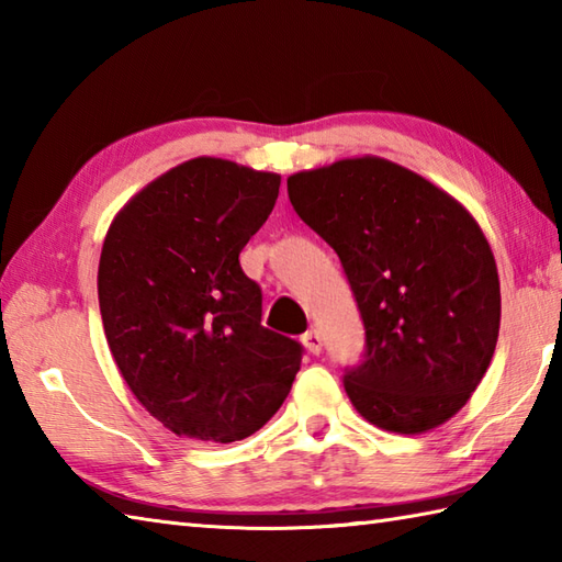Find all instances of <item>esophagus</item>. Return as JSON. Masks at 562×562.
I'll list each match as a JSON object with an SVG mask.
<instances>
[{"instance_id": "34e87169", "label": "esophagus", "mask_w": 562, "mask_h": 562, "mask_svg": "<svg viewBox=\"0 0 562 562\" xmlns=\"http://www.w3.org/2000/svg\"><path fill=\"white\" fill-rule=\"evenodd\" d=\"M302 342L306 345V350H308V352H314V355H318V352H321V348H324V340H321V333H318L316 328L306 330L304 336H302Z\"/></svg>"}]
</instances>
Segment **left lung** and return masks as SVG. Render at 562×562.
<instances>
[{
  "instance_id": "1",
  "label": "left lung",
  "mask_w": 562,
  "mask_h": 562,
  "mask_svg": "<svg viewBox=\"0 0 562 562\" xmlns=\"http://www.w3.org/2000/svg\"><path fill=\"white\" fill-rule=\"evenodd\" d=\"M302 222L336 250L364 326L342 384L364 420L427 432L457 415L493 360L499 280L481 226L423 176L342 159L288 178Z\"/></svg>"
}]
</instances>
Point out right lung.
Wrapping results in <instances>:
<instances>
[{
	"label": "right lung",
	"instance_id": "1",
	"mask_svg": "<svg viewBox=\"0 0 562 562\" xmlns=\"http://www.w3.org/2000/svg\"><path fill=\"white\" fill-rule=\"evenodd\" d=\"M280 176L200 157L117 212L99 262L115 364L171 432L250 437L278 413L304 348L260 324L262 292L238 254L274 207Z\"/></svg>",
	"mask_w": 562,
	"mask_h": 562
}]
</instances>
